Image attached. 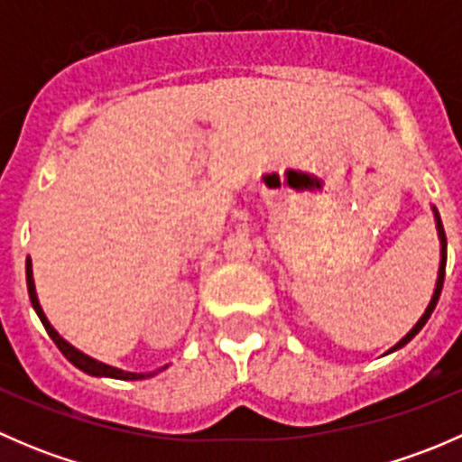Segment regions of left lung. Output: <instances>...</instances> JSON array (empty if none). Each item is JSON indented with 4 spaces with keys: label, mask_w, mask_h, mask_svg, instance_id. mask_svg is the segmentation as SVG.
Here are the masks:
<instances>
[{
    "label": "left lung",
    "mask_w": 462,
    "mask_h": 462,
    "mask_svg": "<svg viewBox=\"0 0 462 462\" xmlns=\"http://www.w3.org/2000/svg\"><path fill=\"white\" fill-rule=\"evenodd\" d=\"M436 221H438V235H440V244H442V250H440V273H438V283H436V291H433V297H431L430 306H427L425 315H422V318L418 319V324L413 326V328L409 330V333L404 335V337L400 339V342L395 344V346L391 348V351H398V348H402L404 344H407V342H411V339L416 337L418 333H420V330H422V326H425V324H427V319L431 318V313H433V309H436L438 300H440L442 282H445V265H447V236H445V227H442V221H440V217H438V212H436Z\"/></svg>",
    "instance_id": "8db88e82"
}]
</instances>
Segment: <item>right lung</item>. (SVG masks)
<instances>
[{"label": "right lung", "mask_w": 462, "mask_h": 462, "mask_svg": "<svg viewBox=\"0 0 462 462\" xmlns=\"http://www.w3.org/2000/svg\"><path fill=\"white\" fill-rule=\"evenodd\" d=\"M26 286H29V297H31V304L32 309H35L37 318L42 319V324H44L46 333H49V337L53 339L55 346L62 351V356L67 357L69 362H73V365L78 366L80 371H85L88 375H102V377H116V380H143V377H149L153 374H127V371H120V369H114V366H106L102 365V362L93 360V357L85 356V353H80L78 348H73L71 344L64 342L62 337L58 335V330L53 328V326L49 324V319H46L44 310L40 309V301H37V295H35V283H32V270H31V259H26Z\"/></svg>", "instance_id": "add662e5"}]
</instances>
